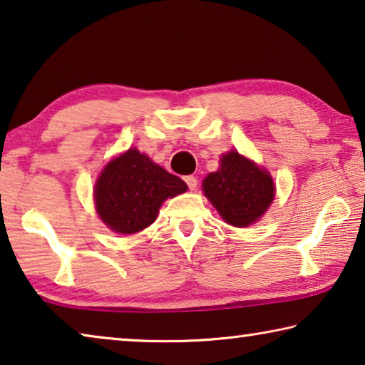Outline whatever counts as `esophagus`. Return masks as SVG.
<instances>
[{"instance_id":"34e87169","label":"esophagus","mask_w":365,"mask_h":365,"mask_svg":"<svg viewBox=\"0 0 365 365\" xmlns=\"http://www.w3.org/2000/svg\"><path fill=\"white\" fill-rule=\"evenodd\" d=\"M184 181H186L187 187L190 190H195V187H197V178L195 176H186V178H184Z\"/></svg>"}]
</instances>
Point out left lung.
Masks as SVG:
<instances>
[{"instance_id":"obj_1","label":"left lung","mask_w":365,"mask_h":365,"mask_svg":"<svg viewBox=\"0 0 365 365\" xmlns=\"http://www.w3.org/2000/svg\"><path fill=\"white\" fill-rule=\"evenodd\" d=\"M202 187L225 222L241 228L257 222L274 197L270 175L237 152L223 155L220 170Z\"/></svg>"}]
</instances>
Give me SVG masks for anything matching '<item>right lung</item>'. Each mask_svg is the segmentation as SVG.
<instances>
[{
	"label": "right lung",
	"mask_w": 365,
	"mask_h": 365,
	"mask_svg": "<svg viewBox=\"0 0 365 365\" xmlns=\"http://www.w3.org/2000/svg\"><path fill=\"white\" fill-rule=\"evenodd\" d=\"M186 189L181 178L129 148L101 171L95 184V204L108 228L134 235L155 222L165 199L186 192Z\"/></svg>",
	"instance_id": "obj_1"
}]
</instances>
